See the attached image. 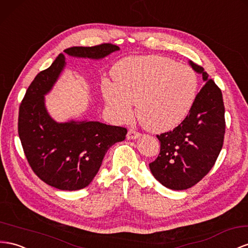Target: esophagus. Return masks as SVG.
<instances>
[{"label":"esophagus","instance_id":"1","mask_svg":"<svg viewBox=\"0 0 248 248\" xmlns=\"http://www.w3.org/2000/svg\"><path fill=\"white\" fill-rule=\"evenodd\" d=\"M140 136V133L135 129H128V132H127V139L128 140H135Z\"/></svg>","mask_w":248,"mask_h":248}]
</instances>
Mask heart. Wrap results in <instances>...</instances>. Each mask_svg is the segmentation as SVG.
I'll use <instances>...</instances> for the list:
<instances>
[{"instance_id": "obj_1", "label": "heart", "mask_w": 248, "mask_h": 248, "mask_svg": "<svg viewBox=\"0 0 248 248\" xmlns=\"http://www.w3.org/2000/svg\"><path fill=\"white\" fill-rule=\"evenodd\" d=\"M113 82L104 80L106 104L121 120L130 116L132 103L146 129L163 132L188 116L198 93V76L191 66L164 56H131L111 70Z\"/></svg>"}]
</instances>
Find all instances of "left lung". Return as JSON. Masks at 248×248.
Instances as JSON below:
<instances>
[{"label": "left lung", "mask_w": 248, "mask_h": 248, "mask_svg": "<svg viewBox=\"0 0 248 248\" xmlns=\"http://www.w3.org/2000/svg\"><path fill=\"white\" fill-rule=\"evenodd\" d=\"M205 81L188 116L173 130L156 136L159 155L149 164L156 180L171 190L199 183L215 165L222 149L225 118L221 90L207 78L202 66L190 62Z\"/></svg>", "instance_id": "obj_1"}]
</instances>
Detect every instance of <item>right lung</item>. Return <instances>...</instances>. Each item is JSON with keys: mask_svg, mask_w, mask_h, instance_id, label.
Returning <instances> with one entry per match:
<instances>
[{"mask_svg": "<svg viewBox=\"0 0 248 248\" xmlns=\"http://www.w3.org/2000/svg\"><path fill=\"white\" fill-rule=\"evenodd\" d=\"M119 50L112 44L72 46L71 56L102 58ZM64 66L59 54L50 68L39 72L19 105L17 131L28 164L39 179L53 188L76 191L89 186L101 167L106 151L122 142L127 129L100 122L56 123L48 115L44 95Z\"/></svg>", "mask_w": 248, "mask_h": 248, "instance_id": "obj_1", "label": "right lung"}]
</instances>
